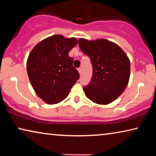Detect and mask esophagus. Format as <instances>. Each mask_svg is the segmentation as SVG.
I'll return each mask as SVG.
<instances>
[{
  "label": "esophagus",
  "instance_id": "esophagus-1",
  "mask_svg": "<svg viewBox=\"0 0 156 156\" xmlns=\"http://www.w3.org/2000/svg\"><path fill=\"white\" fill-rule=\"evenodd\" d=\"M78 71L79 73H80V74H81V73H82V69H81L80 67H79V68L78 69Z\"/></svg>",
  "mask_w": 156,
  "mask_h": 156
}]
</instances>
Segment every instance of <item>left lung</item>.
<instances>
[{
    "label": "left lung",
    "mask_w": 156,
    "mask_h": 156,
    "mask_svg": "<svg viewBox=\"0 0 156 156\" xmlns=\"http://www.w3.org/2000/svg\"><path fill=\"white\" fill-rule=\"evenodd\" d=\"M78 45L90 58L93 73L90 83L83 87L85 96L96 104L107 105L119 97L127 86L130 61L115 43L103 38H80Z\"/></svg>",
    "instance_id": "obj_1"
}]
</instances>
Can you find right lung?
<instances>
[{"label": "right lung", "mask_w": 156, "mask_h": 156, "mask_svg": "<svg viewBox=\"0 0 156 156\" xmlns=\"http://www.w3.org/2000/svg\"><path fill=\"white\" fill-rule=\"evenodd\" d=\"M78 43L75 38L54 35L44 39L31 50L27 61L30 83L38 97L49 105L67 97L79 79L69 52Z\"/></svg>", "instance_id": "right-lung-1"}]
</instances>
